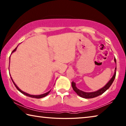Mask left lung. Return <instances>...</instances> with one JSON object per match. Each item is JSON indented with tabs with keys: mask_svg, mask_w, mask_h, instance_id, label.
Listing matches in <instances>:
<instances>
[{
	"mask_svg": "<svg viewBox=\"0 0 126 126\" xmlns=\"http://www.w3.org/2000/svg\"><path fill=\"white\" fill-rule=\"evenodd\" d=\"M114 62L116 63V60L115 58H114ZM116 67L115 68V72L113 76L112 77L111 79L108 82V83L102 88L99 89V90L97 91L93 92H84L83 91L79 90V89H78L77 88L76 86V83H74L73 81L72 82V88H73V90L76 92V93L78 95H79L80 97L84 98H87V99L92 98L96 97L97 96H98V95L102 94H103L110 88V86H111V84H112L114 80V78L116 77Z\"/></svg>",
	"mask_w": 126,
	"mask_h": 126,
	"instance_id": "1",
	"label": "left lung"
}]
</instances>
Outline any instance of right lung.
Masks as SVG:
<instances>
[{"label":"right lung","mask_w":126,"mask_h":126,"mask_svg":"<svg viewBox=\"0 0 126 126\" xmlns=\"http://www.w3.org/2000/svg\"><path fill=\"white\" fill-rule=\"evenodd\" d=\"M16 48L14 49L13 50V52H12V53L13 52H14V51H16ZM11 79H12V77H11ZM12 81H13V83H14V86H16V89H18V90L19 91V92H20L21 93H23V94H24V95H27V96H28V97H32V98H43V97H46L47 95H48V94H49V93L50 92V91H49V92H47V93H44V94H40V95H31V94H28V93H25V92H23V91H22V90H20V89L18 88V87H17V86L14 83V82H13V79H12Z\"/></svg>","instance_id":"1"}]
</instances>
